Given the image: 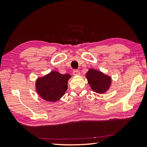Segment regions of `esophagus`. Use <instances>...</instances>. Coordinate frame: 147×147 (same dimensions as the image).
<instances>
[{
    "mask_svg": "<svg viewBox=\"0 0 147 147\" xmlns=\"http://www.w3.org/2000/svg\"><path fill=\"white\" fill-rule=\"evenodd\" d=\"M73 74H74V76H79L80 74V71H79L78 70L74 69V70H73Z\"/></svg>",
    "mask_w": 147,
    "mask_h": 147,
    "instance_id": "1",
    "label": "esophagus"
}]
</instances>
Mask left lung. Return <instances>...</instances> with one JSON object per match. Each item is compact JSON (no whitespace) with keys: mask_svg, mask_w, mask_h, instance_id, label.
<instances>
[{"mask_svg":"<svg viewBox=\"0 0 147 147\" xmlns=\"http://www.w3.org/2000/svg\"><path fill=\"white\" fill-rule=\"evenodd\" d=\"M86 78L93 91L100 94L108 91L112 84L111 76L94 69H90L86 73Z\"/></svg>","mask_w":147,"mask_h":147,"instance_id":"8db88e82","label":"left lung"}]
</instances>
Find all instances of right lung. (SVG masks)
<instances>
[{
	"instance_id": "1",
	"label": "right lung",
	"mask_w": 147,
	"mask_h": 147,
	"mask_svg": "<svg viewBox=\"0 0 147 147\" xmlns=\"http://www.w3.org/2000/svg\"><path fill=\"white\" fill-rule=\"evenodd\" d=\"M71 76L62 74L57 71H51L45 76L37 78L35 88L37 93L44 100L54 102L65 94L67 89L68 80Z\"/></svg>"
}]
</instances>
